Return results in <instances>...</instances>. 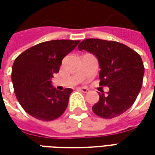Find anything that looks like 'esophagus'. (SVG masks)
<instances>
[{
  "label": "esophagus",
  "mask_w": 155,
  "mask_h": 155,
  "mask_svg": "<svg viewBox=\"0 0 155 155\" xmlns=\"http://www.w3.org/2000/svg\"><path fill=\"white\" fill-rule=\"evenodd\" d=\"M78 90H80L81 91H82L83 93H88V92H90V90L86 87H79L78 88Z\"/></svg>",
  "instance_id": "34e87169"
}]
</instances>
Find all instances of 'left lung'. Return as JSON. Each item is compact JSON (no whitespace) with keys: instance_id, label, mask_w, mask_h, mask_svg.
Here are the masks:
<instances>
[{"instance_id":"8db88e82","label":"left lung","mask_w":155,"mask_h":155,"mask_svg":"<svg viewBox=\"0 0 155 155\" xmlns=\"http://www.w3.org/2000/svg\"><path fill=\"white\" fill-rule=\"evenodd\" d=\"M78 49L97 58L101 68L100 84L110 89L105 95L104 92L99 93L100 100L92 107L94 114L112 119L128 110L143 84L144 67L140 54L125 45L101 39L84 40Z\"/></svg>"}]
</instances>
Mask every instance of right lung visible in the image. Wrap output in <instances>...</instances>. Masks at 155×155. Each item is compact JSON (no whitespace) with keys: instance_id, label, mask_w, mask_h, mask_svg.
Here are the masks:
<instances>
[{"instance_id":"1","label":"right lung","mask_w":155,"mask_h":155,"mask_svg":"<svg viewBox=\"0 0 155 155\" xmlns=\"http://www.w3.org/2000/svg\"><path fill=\"white\" fill-rule=\"evenodd\" d=\"M80 41H45L29 48L14 61L12 81L14 91L24 110L35 119L55 120L66 110L70 88L63 91L53 87L51 78L60 71L63 58Z\"/></svg>"}]
</instances>
